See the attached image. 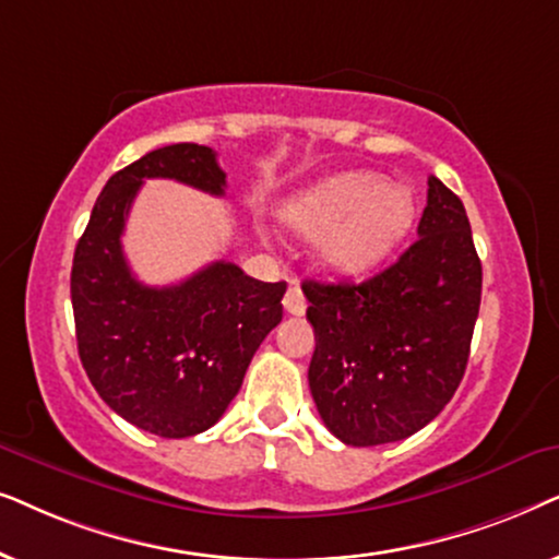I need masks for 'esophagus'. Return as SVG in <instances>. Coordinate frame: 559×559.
I'll use <instances>...</instances> for the list:
<instances>
[{
	"mask_svg": "<svg viewBox=\"0 0 559 559\" xmlns=\"http://www.w3.org/2000/svg\"><path fill=\"white\" fill-rule=\"evenodd\" d=\"M284 309L288 311V314H294V317H301L304 311H307V299H304L299 284L288 286V292L284 296Z\"/></svg>",
	"mask_w": 559,
	"mask_h": 559,
	"instance_id": "34e87169",
	"label": "esophagus"
}]
</instances>
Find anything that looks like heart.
<instances>
[{"instance_id": "1", "label": "heart", "mask_w": 559, "mask_h": 559, "mask_svg": "<svg viewBox=\"0 0 559 559\" xmlns=\"http://www.w3.org/2000/svg\"><path fill=\"white\" fill-rule=\"evenodd\" d=\"M408 186L383 183L376 174H337L294 197L281 219L294 233L317 237V258L334 273L353 275L381 263L412 227Z\"/></svg>"}]
</instances>
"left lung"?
I'll list each match as a JSON object with an SVG mask.
<instances>
[{"label":"left lung","mask_w":559,"mask_h":559,"mask_svg":"<svg viewBox=\"0 0 559 559\" xmlns=\"http://www.w3.org/2000/svg\"><path fill=\"white\" fill-rule=\"evenodd\" d=\"M416 235L362 284L301 286L317 337L311 396L326 429L353 448L412 437L465 376L483 267L463 202L435 176Z\"/></svg>","instance_id":"left-lung-1"}]
</instances>
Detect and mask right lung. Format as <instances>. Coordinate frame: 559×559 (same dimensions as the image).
Segmentation results:
<instances>
[{
  "label": "right lung",
  "mask_w": 559,
  "mask_h": 559,
  "mask_svg": "<svg viewBox=\"0 0 559 559\" xmlns=\"http://www.w3.org/2000/svg\"><path fill=\"white\" fill-rule=\"evenodd\" d=\"M145 178L222 197L225 170L206 145L158 147L117 170L73 252L71 304L79 357L111 412L151 435L181 440L210 429L284 317L286 284H263L235 263L202 267L176 286H145L122 252L130 206Z\"/></svg>",
  "instance_id": "obj_1"
}]
</instances>
